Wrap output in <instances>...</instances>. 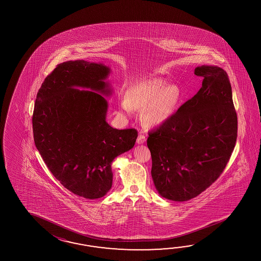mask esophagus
I'll return each mask as SVG.
<instances>
[{
	"label": "esophagus",
	"mask_w": 261,
	"mask_h": 261,
	"mask_svg": "<svg viewBox=\"0 0 261 261\" xmlns=\"http://www.w3.org/2000/svg\"><path fill=\"white\" fill-rule=\"evenodd\" d=\"M146 141V138H145V136H144V134H139L138 138H137V143L138 144H144V142Z\"/></svg>",
	"instance_id": "obj_1"
}]
</instances>
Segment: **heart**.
Returning <instances> with one entry per match:
<instances>
[{
  "label": "heart",
  "instance_id": "1",
  "mask_svg": "<svg viewBox=\"0 0 261 261\" xmlns=\"http://www.w3.org/2000/svg\"><path fill=\"white\" fill-rule=\"evenodd\" d=\"M181 100L177 86H168L161 78L144 79L130 86L124 95L122 110H143L142 120L148 127L165 122L175 112Z\"/></svg>",
  "mask_w": 261,
  "mask_h": 261
}]
</instances>
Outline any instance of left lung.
<instances>
[{
	"instance_id": "left-lung-1",
	"label": "left lung",
	"mask_w": 261,
	"mask_h": 261,
	"mask_svg": "<svg viewBox=\"0 0 261 261\" xmlns=\"http://www.w3.org/2000/svg\"><path fill=\"white\" fill-rule=\"evenodd\" d=\"M194 73L203 77L200 90L147 139L155 189L175 201L193 199L217 181L237 139V113L227 72L203 65Z\"/></svg>"
}]
</instances>
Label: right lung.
Returning <instances> with one entry per match:
<instances>
[{"instance_id":"1","label":"right lung","mask_w":261,"mask_h":261,"mask_svg":"<svg viewBox=\"0 0 261 261\" xmlns=\"http://www.w3.org/2000/svg\"><path fill=\"white\" fill-rule=\"evenodd\" d=\"M108 73L105 65L85 61L57 65L37 92L33 114L34 144L48 170L65 189L89 200L110 190L112 161L132 149L138 136L135 128L117 129L106 121L107 101L98 92L109 93Z\"/></svg>"}]
</instances>
